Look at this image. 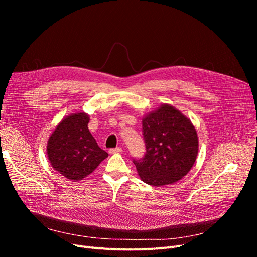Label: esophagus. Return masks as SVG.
<instances>
[{"mask_svg":"<svg viewBox=\"0 0 257 257\" xmlns=\"http://www.w3.org/2000/svg\"><path fill=\"white\" fill-rule=\"evenodd\" d=\"M109 152L110 153H121L122 152V148H120V147L114 148V149H110Z\"/></svg>","mask_w":257,"mask_h":257,"instance_id":"1","label":"esophagus"}]
</instances>
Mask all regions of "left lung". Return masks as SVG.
<instances>
[{
    "instance_id": "8db88e82",
    "label": "left lung",
    "mask_w": 257,
    "mask_h": 257,
    "mask_svg": "<svg viewBox=\"0 0 257 257\" xmlns=\"http://www.w3.org/2000/svg\"><path fill=\"white\" fill-rule=\"evenodd\" d=\"M143 132L146 155L133 163L145 183L168 185L188 175L198 153L197 132L188 116L162 104L144 116Z\"/></svg>"
}]
</instances>
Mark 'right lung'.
<instances>
[{
	"instance_id": "add662e5",
	"label": "right lung",
	"mask_w": 257,
	"mask_h": 257,
	"mask_svg": "<svg viewBox=\"0 0 257 257\" xmlns=\"http://www.w3.org/2000/svg\"><path fill=\"white\" fill-rule=\"evenodd\" d=\"M90 115L74 112L61 120L47 142L51 167L74 182L94 172L108 153L100 149L88 128Z\"/></svg>"
}]
</instances>
